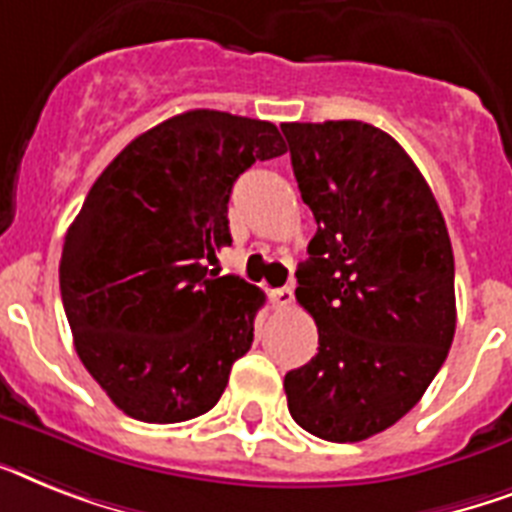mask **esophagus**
Here are the masks:
<instances>
[{"label":"esophagus","mask_w":512,"mask_h":512,"mask_svg":"<svg viewBox=\"0 0 512 512\" xmlns=\"http://www.w3.org/2000/svg\"><path fill=\"white\" fill-rule=\"evenodd\" d=\"M270 302L276 307H289L294 302V289L292 286H281V289H270Z\"/></svg>","instance_id":"34e87169"}]
</instances>
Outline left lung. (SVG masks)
I'll use <instances>...</instances> for the list:
<instances>
[{"instance_id": "obj_1", "label": "left lung", "mask_w": 512, "mask_h": 512, "mask_svg": "<svg viewBox=\"0 0 512 512\" xmlns=\"http://www.w3.org/2000/svg\"><path fill=\"white\" fill-rule=\"evenodd\" d=\"M318 231L297 302L318 355L284 378L294 421L363 442L421 400L455 336V257L442 210L405 149L363 120L281 126Z\"/></svg>"}]
</instances>
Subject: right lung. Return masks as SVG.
<instances>
[{"mask_svg":"<svg viewBox=\"0 0 512 512\" xmlns=\"http://www.w3.org/2000/svg\"><path fill=\"white\" fill-rule=\"evenodd\" d=\"M284 152L268 120L189 110L136 136L83 199L62 307L86 371L136 421L207 413L252 347L265 294L207 263L231 244L236 178Z\"/></svg>","mask_w":512,"mask_h":512,"instance_id":"add662e5","label":"right lung"}]
</instances>
